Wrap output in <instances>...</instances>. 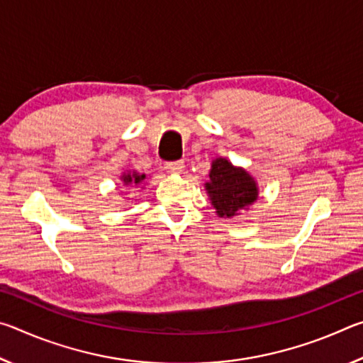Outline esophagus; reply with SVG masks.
I'll return each instance as SVG.
<instances>
[{"label":"esophagus","instance_id":"obj_1","mask_svg":"<svg viewBox=\"0 0 363 363\" xmlns=\"http://www.w3.org/2000/svg\"><path fill=\"white\" fill-rule=\"evenodd\" d=\"M164 169L168 171L169 174H179L184 171V162H173V163H167Z\"/></svg>","mask_w":363,"mask_h":363}]
</instances>
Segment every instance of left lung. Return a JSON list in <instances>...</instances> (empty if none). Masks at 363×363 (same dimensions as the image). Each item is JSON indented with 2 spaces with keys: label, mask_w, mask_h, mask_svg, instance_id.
<instances>
[{
  "label": "left lung",
  "mask_w": 363,
  "mask_h": 363,
  "mask_svg": "<svg viewBox=\"0 0 363 363\" xmlns=\"http://www.w3.org/2000/svg\"><path fill=\"white\" fill-rule=\"evenodd\" d=\"M205 189L219 218L238 216L257 200L255 177L220 157L213 160L210 182L205 184Z\"/></svg>",
  "instance_id": "1"
}]
</instances>
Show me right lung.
<instances>
[{"label":"right lung","instance_id":"add662e5","mask_svg":"<svg viewBox=\"0 0 363 363\" xmlns=\"http://www.w3.org/2000/svg\"><path fill=\"white\" fill-rule=\"evenodd\" d=\"M145 179V174H139L136 171H128V173H123L121 176V181L125 186H139L140 182Z\"/></svg>","mask_w":363,"mask_h":363}]
</instances>
